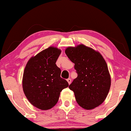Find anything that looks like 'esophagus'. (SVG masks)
<instances>
[{
	"label": "esophagus",
	"mask_w": 131,
	"mask_h": 131,
	"mask_svg": "<svg viewBox=\"0 0 131 131\" xmlns=\"http://www.w3.org/2000/svg\"><path fill=\"white\" fill-rule=\"evenodd\" d=\"M67 82H68V83L69 84H70L71 83V79L70 78H69V79H67Z\"/></svg>",
	"instance_id": "obj_1"
}]
</instances>
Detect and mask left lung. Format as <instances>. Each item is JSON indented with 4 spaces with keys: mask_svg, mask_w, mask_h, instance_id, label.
Wrapping results in <instances>:
<instances>
[{
    "mask_svg": "<svg viewBox=\"0 0 131 131\" xmlns=\"http://www.w3.org/2000/svg\"><path fill=\"white\" fill-rule=\"evenodd\" d=\"M65 52L74 63L78 77L69 85L78 104L92 110L104 101L110 91L111 77L108 66L99 52L83 44L69 46Z\"/></svg>",
    "mask_w": 131,
    "mask_h": 131,
    "instance_id": "1",
    "label": "left lung"
}]
</instances>
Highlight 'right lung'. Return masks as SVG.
<instances>
[{
  "label": "right lung",
  "instance_id": "obj_1",
  "mask_svg": "<svg viewBox=\"0 0 131 131\" xmlns=\"http://www.w3.org/2000/svg\"><path fill=\"white\" fill-rule=\"evenodd\" d=\"M61 52L58 48L50 46L31 57L24 69L23 91L31 104L40 110L52 108L62 89L69 86L55 64Z\"/></svg>",
  "mask_w": 131,
  "mask_h": 131
}]
</instances>
